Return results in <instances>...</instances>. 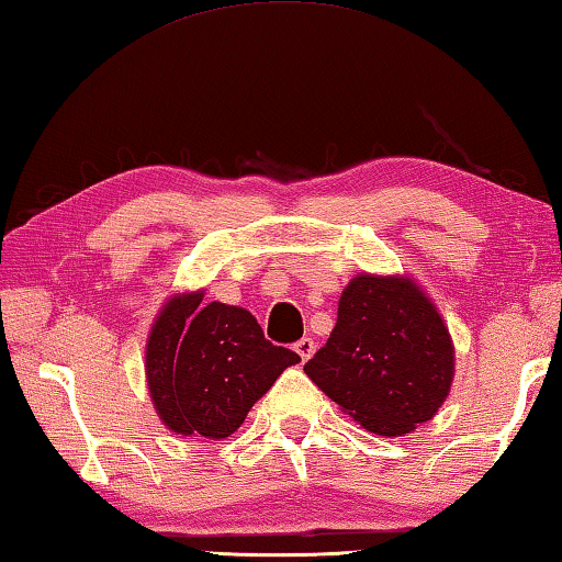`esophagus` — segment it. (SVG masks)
<instances>
[{
    "instance_id": "esophagus-1",
    "label": "esophagus",
    "mask_w": 562,
    "mask_h": 562,
    "mask_svg": "<svg viewBox=\"0 0 562 562\" xmlns=\"http://www.w3.org/2000/svg\"><path fill=\"white\" fill-rule=\"evenodd\" d=\"M293 349H295V352H299V357L303 359V362H308V359L315 355L313 337H301V340L293 345Z\"/></svg>"
}]
</instances>
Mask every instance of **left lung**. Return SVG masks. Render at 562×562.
I'll return each mask as SVG.
<instances>
[{
  "instance_id": "1",
  "label": "left lung",
  "mask_w": 562,
  "mask_h": 562,
  "mask_svg": "<svg viewBox=\"0 0 562 562\" xmlns=\"http://www.w3.org/2000/svg\"><path fill=\"white\" fill-rule=\"evenodd\" d=\"M452 355L446 323L416 283L362 273L342 291L330 337L303 369L367 430L404 436L446 401Z\"/></svg>"
}]
</instances>
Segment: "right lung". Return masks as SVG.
<instances>
[{
  "mask_svg": "<svg viewBox=\"0 0 562 562\" xmlns=\"http://www.w3.org/2000/svg\"><path fill=\"white\" fill-rule=\"evenodd\" d=\"M301 362L263 337L245 308L203 305V293L166 303L146 345V379L158 416L178 436L220 440L245 423L285 367Z\"/></svg>",
  "mask_w": 562,
  "mask_h": 562,
  "instance_id": "right-lung-1",
  "label": "right lung"
}]
</instances>
